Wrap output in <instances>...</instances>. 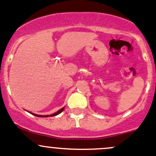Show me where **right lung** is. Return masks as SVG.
<instances>
[{
  "label": "right lung",
  "mask_w": 156,
  "mask_h": 156,
  "mask_svg": "<svg viewBox=\"0 0 156 156\" xmlns=\"http://www.w3.org/2000/svg\"><path fill=\"white\" fill-rule=\"evenodd\" d=\"M64 108H62L60 109L59 111H58V112H55V114H53V115H35V114H33V113H31V112H29V113H31V114H32V115H35V116H36V117H39V118H48V117L56 116V115H59L60 113H61V112H62L63 111H64Z\"/></svg>",
  "instance_id": "1"
}]
</instances>
